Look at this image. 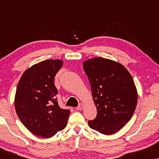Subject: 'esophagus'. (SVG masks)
Instances as JSON below:
<instances>
[{"instance_id": "esophagus-1", "label": "esophagus", "mask_w": 159, "mask_h": 159, "mask_svg": "<svg viewBox=\"0 0 159 159\" xmlns=\"http://www.w3.org/2000/svg\"><path fill=\"white\" fill-rule=\"evenodd\" d=\"M83 107H84V105H83V104H82V103H80V105L78 106L76 108H77V110H82V108H83Z\"/></svg>"}]
</instances>
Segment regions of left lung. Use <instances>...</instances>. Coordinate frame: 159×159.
Listing matches in <instances>:
<instances>
[{
	"instance_id": "1",
	"label": "left lung",
	"mask_w": 159,
	"mask_h": 159,
	"mask_svg": "<svg viewBox=\"0 0 159 159\" xmlns=\"http://www.w3.org/2000/svg\"><path fill=\"white\" fill-rule=\"evenodd\" d=\"M97 108V116L88 121L91 129L104 134L121 129L132 118L138 102V92L127 69L114 61L101 57L83 63Z\"/></svg>"
}]
</instances>
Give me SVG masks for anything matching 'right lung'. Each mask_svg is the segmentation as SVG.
<instances>
[{
  "instance_id": "add662e5",
  "label": "right lung",
  "mask_w": 159,
  "mask_h": 159,
  "mask_svg": "<svg viewBox=\"0 0 159 159\" xmlns=\"http://www.w3.org/2000/svg\"><path fill=\"white\" fill-rule=\"evenodd\" d=\"M61 60H45L23 73L16 88L15 109L24 126L34 135L51 138L66 127L70 114L58 106L54 78Z\"/></svg>"
}]
</instances>
